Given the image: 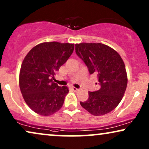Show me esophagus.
<instances>
[{
    "mask_svg": "<svg viewBox=\"0 0 149 149\" xmlns=\"http://www.w3.org/2000/svg\"><path fill=\"white\" fill-rule=\"evenodd\" d=\"M72 90L74 91H75V92H77V91H79V89H77V88H76V87H72Z\"/></svg>",
    "mask_w": 149,
    "mask_h": 149,
    "instance_id": "esophagus-1",
    "label": "esophagus"
}]
</instances>
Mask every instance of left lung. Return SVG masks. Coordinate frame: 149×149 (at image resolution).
I'll return each mask as SVG.
<instances>
[{
  "instance_id": "obj_1",
  "label": "left lung",
  "mask_w": 149,
  "mask_h": 149,
  "mask_svg": "<svg viewBox=\"0 0 149 149\" xmlns=\"http://www.w3.org/2000/svg\"><path fill=\"white\" fill-rule=\"evenodd\" d=\"M77 56L87 66L89 74H97L100 89L89 91L87 101L81 107L95 116L104 115L117 107L127 84L125 64L120 55L102 43L75 44Z\"/></svg>"
}]
</instances>
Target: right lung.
<instances>
[{"instance_id": "add662e5", "label": "right lung", "mask_w": 149, "mask_h": 149, "mask_svg": "<svg viewBox=\"0 0 149 149\" xmlns=\"http://www.w3.org/2000/svg\"><path fill=\"white\" fill-rule=\"evenodd\" d=\"M74 44L42 42L34 47L22 62L19 84L28 107L42 116L52 115L62 108L68 93L66 86L52 81L56 72L68 60Z\"/></svg>"}]
</instances>
